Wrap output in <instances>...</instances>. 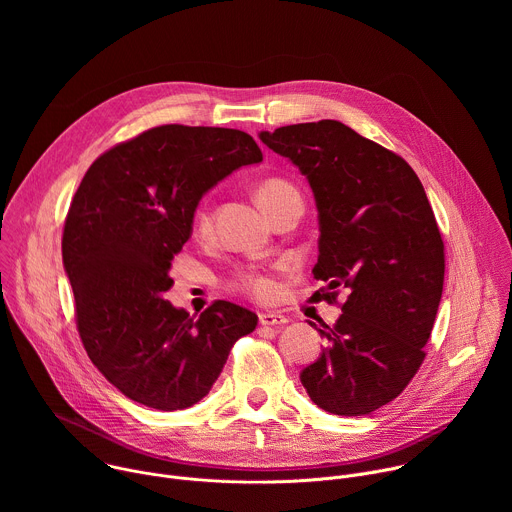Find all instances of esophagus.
I'll return each mask as SVG.
<instances>
[{
	"mask_svg": "<svg viewBox=\"0 0 512 512\" xmlns=\"http://www.w3.org/2000/svg\"><path fill=\"white\" fill-rule=\"evenodd\" d=\"M259 322L263 326H283L287 322V318L279 312H261L259 314Z\"/></svg>",
	"mask_w": 512,
	"mask_h": 512,
	"instance_id": "1",
	"label": "esophagus"
}]
</instances>
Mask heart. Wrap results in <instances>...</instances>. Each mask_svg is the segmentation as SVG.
<instances>
[{
	"instance_id": "b5f03b06",
	"label": "heart",
	"mask_w": 512,
	"mask_h": 512,
	"mask_svg": "<svg viewBox=\"0 0 512 512\" xmlns=\"http://www.w3.org/2000/svg\"><path fill=\"white\" fill-rule=\"evenodd\" d=\"M300 196L298 190L291 186L289 182L285 180H279V178H271V180H265L259 184L257 188V202L261 204V208L271 216L285 200L289 198H296ZM212 227V216H210V210L206 204H200L196 214H194V229L200 233V235H206ZM233 285L239 287L241 291H245V294L253 296V298H259V300H267L273 296L275 291V285L273 281L259 273V271H239L233 279Z\"/></svg>"
}]
</instances>
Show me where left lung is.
<instances>
[{
  "mask_svg": "<svg viewBox=\"0 0 512 512\" xmlns=\"http://www.w3.org/2000/svg\"><path fill=\"white\" fill-rule=\"evenodd\" d=\"M259 137L314 192L322 298L348 289L334 326L310 322L326 348L300 381L328 413H373L415 377L442 300L444 241L425 190L403 158L334 119Z\"/></svg>",
  "mask_w": 512,
  "mask_h": 512,
  "instance_id": "1",
  "label": "left lung"
}]
</instances>
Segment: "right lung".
I'll use <instances>...</instances> for the list:
<instances>
[{
	"instance_id": "add662e5",
	"label": "right lung",
	"mask_w": 512,
	"mask_h": 512,
	"mask_svg": "<svg viewBox=\"0 0 512 512\" xmlns=\"http://www.w3.org/2000/svg\"><path fill=\"white\" fill-rule=\"evenodd\" d=\"M261 160L245 131L160 125L87 170L64 221L62 263L89 358L131 401L160 411L192 407L233 344L255 330L257 316L243 306L218 300L194 318L164 294L200 198Z\"/></svg>"
}]
</instances>
